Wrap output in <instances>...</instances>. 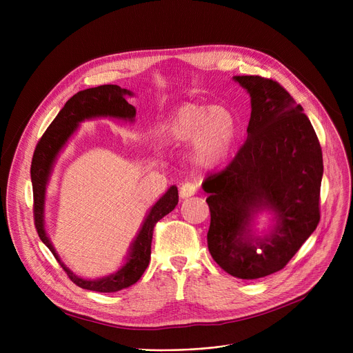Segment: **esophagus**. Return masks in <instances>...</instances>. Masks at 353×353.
<instances>
[{
  "mask_svg": "<svg viewBox=\"0 0 353 353\" xmlns=\"http://www.w3.org/2000/svg\"><path fill=\"white\" fill-rule=\"evenodd\" d=\"M197 190V184L196 183H192V181H186L181 184L180 188V197L181 199H188L190 196H193Z\"/></svg>",
  "mask_w": 353,
  "mask_h": 353,
  "instance_id": "esophagus-1",
  "label": "esophagus"
}]
</instances>
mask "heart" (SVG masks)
I'll return each instance as SVG.
<instances>
[{
	"label": "heart",
	"instance_id": "heart-1",
	"mask_svg": "<svg viewBox=\"0 0 353 353\" xmlns=\"http://www.w3.org/2000/svg\"><path fill=\"white\" fill-rule=\"evenodd\" d=\"M236 137V121L229 111L205 104H184L161 128L167 144L192 143V159L201 169L223 161Z\"/></svg>",
	"mask_w": 353,
	"mask_h": 353
}]
</instances>
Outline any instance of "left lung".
<instances>
[{
    "label": "left lung",
    "mask_w": 353,
    "mask_h": 353,
    "mask_svg": "<svg viewBox=\"0 0 353 353\" xmlns=\"http://www.w3.org/2000/svg\"><path fill=\"white\" fill-rule=\"evenodd\" d=\"M250 94L248 139L232 163L203 190L210 209L208 246L214 262L239 279L283 269L316 229L323 174L322 148L303 107L270 79L234 76ZM263 210L276 225L263 238L250 228Z\"/></svg>",
    "instance_id": "1"
}]
</instances>
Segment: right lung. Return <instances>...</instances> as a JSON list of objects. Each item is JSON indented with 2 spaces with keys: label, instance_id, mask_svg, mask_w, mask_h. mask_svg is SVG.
<instances>
[{
  "label": "right lung",
  "instance_id": "1",
  "mask_svg": "<svg viewBox=\"0 0 353 353\" xmlns=\"http://www.w3.org/2000/svg\"><path fill=\"white\" fill-rule=\"evenodd\" d=\"M125 96H133V92L114 84H104L79 91L77 94H74L64 104L57 117L52 120L40 141L37 143L31 161L34 223L37 233H39L43 243L51 250L54 257L57 259V262L61 265L71 282L83 289L103 293L121 290L124 288L134 285L140 279L148 266V262H150L152 239L156 223L177 206V188L172 186L156 201V205L150 209V212H148L139 234L132 243V248H130L127 262L124 263V266H121V269H119L116 273L101 277V279L88 281L74 274L60 261L57 252H55L54 246L50 242L44 228L46 186L50 180L55 159H57L61 148L65 145L72 133L76 132L81 121L96 117H114L128 121L134 120L136 108L127 103Z\"/></svg>",
  "mask_w": 353,
  "mask_h": 353
}]
</instances>
